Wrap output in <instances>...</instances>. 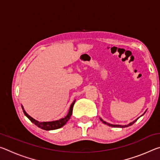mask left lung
I'll return each mask as SVG.
<instances>
[{"label": "left lung", "mask_w": 160, "mask_h": 160, "mask_svg": "<svg viewBox=\"0 0 160 160\" xmlns=\"http://www.w3.org/2000/svg\"><path fill=\"white\" fill-rule=\"evenodd\" d=\"M143 115V114H142ZM138 119V118H137V119H135V121H132V122H131V123H130L129 124H128V125H113V124H110V123H107L106 121H103L102 119L100 118V120H101L103 123H104V124H107V125H108V126H112V127H117V128H126V127H128V126H131V125H132V124H133L135 121H136Z\"/></svg>", "instance_id": "left-lung-1"}]
</instances>
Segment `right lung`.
<instances>
[{"label": "right lung", "instance_id": "1", "mask_svg": "<svg viewBox=\"0 0 160 160\" xmlns=\"http://www.w3.org/2000/svg\"><path fill=\"white\" fill-rule=\"evenodd\" d=\"M75 100H74L73 102L72 103L71 105H70L68 113L66 116H65L64 118L59 119V120H56V121H47V122H40V121L35 120L34 118L31 117L30 116L28 115V113H27L25 109H24L22 105V108L23 112H24V113H25V115L32 121V123H34L35 125L37 126L40 128L45 130V131H51V130H56V129L60 128H61V127H63L65 124L67 123V121L69 120L70 116H71V115H72V108H73V105L75 104Z\"/></svg>", "mask_w": 160, "mask_h": 160}]
</instances>
